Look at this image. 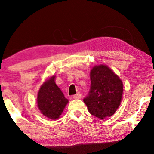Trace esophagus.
<instances>
[{"label": "esophagus", "mask_w": 154, "mask_h": 154, "mask_svg": "<svg viewBox=\"0 0 154 154\" xmlns=\"http://www.w3.org/2000/svg\"><path fill=\"white\" fill-rule=\"evenodd\" d=\"M73 99H74V100H77V99H80L81 97V94L80 93H78L76 94H73V95L72 96Z\"/></svg>", "instance_id": "esophagus-1"}]
</instances>
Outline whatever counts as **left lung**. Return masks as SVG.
<instances>
[{
    "mask_svg": "<svg viewBox=\"0 0 154 154\" xmlns=\"http://www.w3.org/2000/svg\"><path fill=\"white\" fill-rule=\"evenodd\" d=\"M90 89L83 99L88 111L103 119L111 116L121 104L123 83L108 66L100 65L90 72Z\"/></svg>",
    "mask_w": 154,
    "mask_h": 154,
    "instance_id": "8db88e82",
    "label": "left lung"
}]
</instances>
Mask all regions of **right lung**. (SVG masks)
Instances as JSON below:
<instances>
[{"label": "right lung", "instance_id": "add662e5", "mask_svg": "<svg viewBox=\"0 0 154 154\" xmlns=\"http://www.w3.org/2000/svg\"><path fill=\"white\" fill-rule=\"evenodd\" d=\"M52 76L44 83L38 94V106L41 113L50 119H57L66 106L68 100L65 98Z\"/></svg>", "mask_w": 154, "mask_h": 154}]
</instances>
